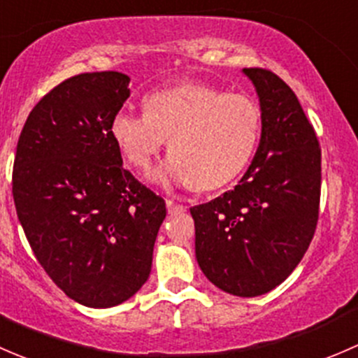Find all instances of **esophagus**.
I'll list each match as a JSON object with an SVG mask.
<instances>
[{"label":"esophagus","instance_id":"esophagus-1","mask_svg":"<svg viewBox=\"0 0 358 358\" xmlns=\"http://www.w3.org/2000/svg\"><path fill=\"white\" fill-rule=\"evenodd\" d=\"M165 203H167V212L169 213H182V212H186V206L184 205H180V203H176V201H172V200H167L165 201Z\"/></svg>","mask_w":358,"mask_h":358}]
</instances>
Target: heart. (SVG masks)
<instances>
[{
  "label": "heart",
  "instance_id": "b5f03b06",
  "mask_svg": "<svg viewBox=\"0 0 358 358\" xmlns=\"http://www.w3.org/2000/svg\"><path fill=\"white\" fill-rule=\"evenodd\" d=\"M260 108L252 98L205 84H180L145 99V113L120 108L110 136L125 160L148 171L169 139L171 157L157 174L200 189H215L243 171L255 150Z\"/></svg>",
  "mask_w": 358,
  "mask_h": 358
}]
</instances>
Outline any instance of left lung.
Segmentation results:
<instances>
[{
  "instance_id": "obj_1",
  "label": "left lung",
  "mask_w": 358,
  "mask_h": 358,
  "mask_svg": "<svg viewBox=\"0 0 358 358\" xmlns=\"http://www.w3.org/2000/svg\"><path fill=\"white\" fill-rule=\"evenodd\" d=\"M243 73L259 94V148L234 189L189 210L194 252L206 279L250 298L281 285L314 238L320 148L296 94L281 77L265 69Z\"/></svg>"
}]
</instances>
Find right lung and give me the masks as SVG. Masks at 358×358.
Here are the masks:
<instances>
[{
    "instance_id": "right-lung-1",
    "label": "right lung",
    "mask_w": 358,
    "mask_h": 358,
    "mask_svg": "<svg viewBox=\"0 0 358 358\" xmlns=\"http://www.w3.org/2000/svg\"><path fill=\"white\" fill-rule=\"evenodd\" d=\"M120 72L79 73L39 99L13 162L27 241L69 298L93 308L129 300L148 279L165 201L122 167L110 136L129 98Z\"/></svg>"
}]
</instances>
